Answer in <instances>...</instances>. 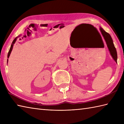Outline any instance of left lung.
<instances>
[{
    "mask_svg": "<svg viewBox=\"0 0 124 124\" xmlns=\"http://www.w3.org/2000/svg\"><path fill=\"white\" fill-rule=\"evenodd\" d=\"M100 30L101 31V33L102 34L103 36L105 39V40L106 41V43L107 45V46L108 47L109 51L110 53V54L112 56V58L116 62L117 61V51L115 47L114 46V43H113V40L112 39V38L111 36L109 35V33L106 32L102 28L100 27Z\"/></svg>",
    "mask_w": 124,
    "mask_h": 124,
    "instance_id": "8db88e82",
    "label": "left lung"
}]
</instances>
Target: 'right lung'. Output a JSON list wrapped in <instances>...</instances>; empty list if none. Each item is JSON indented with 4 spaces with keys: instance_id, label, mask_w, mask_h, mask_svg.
<instances>
[{
    "instance_id": "obj_1",
    "label": "right lung",
    "mask_w": 124,
    "mask_h": 124,
    "mask_svg": "<svg viewBox=\"0 0 124 124\" xmlns=\"http://www.w3.org/2000/svg\"><path fill=\"white\" fill-rule=\"evenodd\" d=\"M16 40V38H15V39H14V40H13V42H12V45H11V46H10V49H9V52H8V55H7V57H8V58H9V55H10V53H11V52H12V51L13 45H14V44H15ZM8 59H7V63H8Z\"/></svg>"
}]
</instances>
